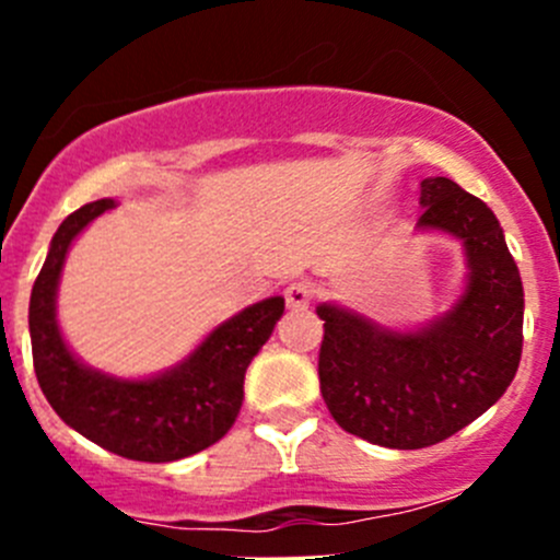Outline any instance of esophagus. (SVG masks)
I'll list each match as a JSON object with an SVG mask.
<instances>
[{"label":"esophagus","mask_w":560,"mask_h":560,"mask_svg":"<svg viewBox=\"0 0 560 560\" xmlns=\"http://www.w3.org/2000/svg\"><path fill=\"white\" fill-rule=\"evenodd\" d=\"M284 298H287V306H290L292 312H303V308H308V303H312L314 290L308 281H292V284L284 290Z\"/></svg>","instance_id":"1"}]
</instances>
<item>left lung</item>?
Listing matches in <instances>:
<instances>
[{
	"label": "left lung",
	"instance_id": "8db88e82",
	"mask_svg": "<svg viewBox=\"0 0 560 560\" xmlns=\"http://www.w3.org/2000/svg\"><path fill=\"white\" fill-rule=\"evenodd\" d=\"M420 206L417 230L457 238L466 257L450 312L395 330L338 303L316 306L319 389L332 420L389 450L431 447L485 415L523 352V281L495 213L442 175L422 180Z\"/></svg>",
	"mask_w": 560,
	"mask_h": 560
}]
</instances>
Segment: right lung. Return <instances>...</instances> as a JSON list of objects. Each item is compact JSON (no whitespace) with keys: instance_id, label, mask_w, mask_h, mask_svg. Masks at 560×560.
<instances>
[{"instance_id":"1","label":"right lung","mask_w":560,"mask_h":560,"mask_svg":"<svg viewBox=\"0 0 560 560\" xmlns=\"http://www.w3.org/2000/svg\"><path fill=\"white\" fill-rule=\"evenodd\" d=\"M116 200L86 202L50 241L30 301L32 360L39 389L56 415L129 460L171 463L217 444L244 404V376L284 314V298H265L213 327L200 347L162 374L121 380L81 363L56 319V292L72 241Z\"/></svg>"}]
</instances>
